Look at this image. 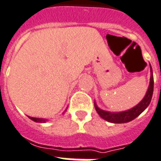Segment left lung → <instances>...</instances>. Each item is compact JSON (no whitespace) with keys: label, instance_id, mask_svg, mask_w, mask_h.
Masks as SVG:
<instances>
[{"label":"left lung","instance_id":"1","mask_svg":"<svg viewBox=\"0 0 161 161\" xmlns=\"http://www.w3.org/2000/svg\"><path fill=\"white\" fill-rule=\"evenodd\" d=\"M150 72H151V76H150V83L148 86L147 91L140 103H138L135 107H133L128 110H126V111L109 112L101 109L97 106L96 102H94L95 110L98 113V114L100 115L102 119L112 123L129 122L131 120L135 119L136 117H138L146 108H147L151 102L152 96H153V69H152L151 66H150Z\"/></svg>","mask_w":161,"mask_h":161}]
</instances>
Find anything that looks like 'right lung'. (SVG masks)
Here are the masks:
<instances>
[{"label": "right lung", "instance_id": "add662e5", "mask_svg": "<svg viewBox=\"0 0 161 161\" xmlns=\"http://www.w3.org/2000/svg\"><path fill=\"white\" fill-rule=\"evenodd\" d=\"M67 109H68V108H67ZM67 109L63 112V114H64L65 112L67 111ZM28 118H29L30 119H32V120L35 121V122H40V123H45L47 120V119H42V118H35V117H30V116H28Z\"/></svg>", "mask_w": 161, "mask_h": 161}]
</instances>
